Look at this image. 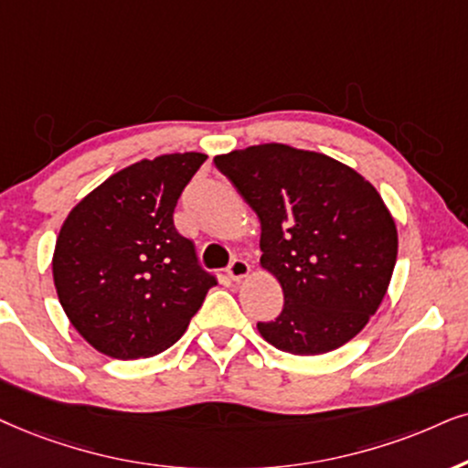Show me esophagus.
Listing matches in <instances>:
<instances>
[{
    "label": "esophagus",
    "instance_id": "obj_1",
    "mask_svg": "<svg viewBox=\"0 0 468 468\" xmlns=\"http://www.w3.org/2000/svg\"><path fill=\"white\" fill-rule=\"evenodd\" d=\"M227 274H229L230 281H241V278L250 274V265H248L246 259H241V257H235L233 261L229 263V268H227Z\"/></svg>",
    "mask_w": 468,
    "mask_h": 468
}]
</instances>
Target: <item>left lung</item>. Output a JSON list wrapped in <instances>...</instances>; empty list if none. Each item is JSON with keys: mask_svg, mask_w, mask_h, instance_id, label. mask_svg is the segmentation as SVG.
<instances>
[{"mask_svg": "<svg viewBox=\"0 0 468 468\" xmlns=\"http://www.w3.org/2000/svg\"><path fill=\"white\" fill-rule=\"evenodd\" d=\"M261 220V263L285 293L259 322L276 350L315 356L354 339L380 306L398 259L387 205L356 170L322 153L259 144L214 159Z\"/></svg>", "mask_w": 468, "mask_h": 468, "instance_id": "left-lung-1", "label": "left lung"}]
</instances>
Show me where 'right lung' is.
Segmentation results:
<instances>
[{"label": "right lung", "mask_w": 468, "mask_h": 468, "mask_svg": "<svg viewBox=\"0 0 468 468\" xmlns=\"http://www.w3.org/2000/svg\"><path fill=\"white\" fill-rule=\"evenodd\" d=\"M205 159H142L112 175L64 220L53 282L70 324L94 350L121 360L168 350L218 285L173 220Z\"/></svg>", "instance_id": "add662e5"}]
</instances>
